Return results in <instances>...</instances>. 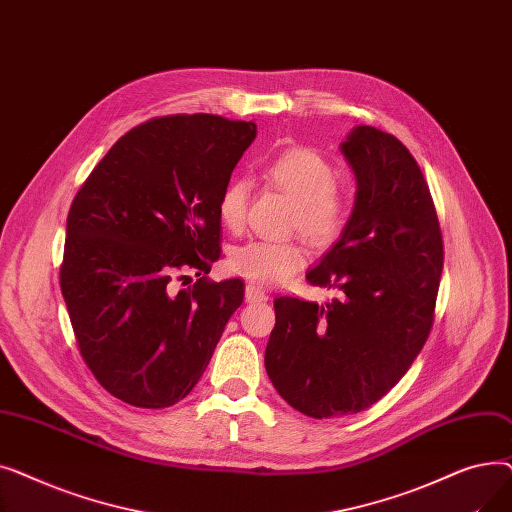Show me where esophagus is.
Segmentation results:
<instances>
[{
  "label": "esophagus",
  "mask_w": 512,
  "mask_h": 512,
  "mask_svg": "<svg viewBox=\"0 0 512 512\" xmlns=\"http://www.w3.org/2000/svg\"><path fill=\"white\" fill-rule=\"evenodd\" d=\"M245 297H247V301H251V303H259V301H265V299H267V294H265V290H263L261 286L247 284V286H245Z\"/></svg>",
  "instance_id": "obj_1"
}]
</instances>
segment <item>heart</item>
Instances as JSON below:
<instances>
[{
    "label": "heart",
    "instance_id": "b5f03b06",
    "mask_svg": "<svg viewBox=\"0 0 512 512\" xmlns=\"http://www.w3.org/2000/svg\"><path fill=\"white\" fill-rule=\"evenodd\" d=\"M263 176L294 199L290 228L301 230L317 249L336 242L353 213V197L336 184V172L319 151L292 145L265 161ZM251 186L232 178L218 197V220L228 230H240L247 218ZM228 270L257 284H280L290 280L307 263V249L297 238H251L232 247Z\"/></svg>",
    "mask_w": 512,
    "mask_h": 512
}]
</instances>
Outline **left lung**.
I'll return each instance as SVG.
<instances>
[{"label": "left lung", "instance_id": "1", "mask_svg": "<svg viewBox=\"0 0 512 512\" xmlns=\"http://www.w3.org/2000/svg\"><path fill=\"white\" fill-rule=\"evenodd\" d=\"M342 153L357 176L355 209L307 274L340 297L276 299L265 348L278 394L313 419L361 413L398 384L432 332L444 265L436 205L409 149L357 126Z\"/></svg>", "mask_w": 512, "mask_h": 512}]
</instances>
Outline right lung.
<instances>
[{"instance_id":"right-lung-1","label":"right lung","mask_w":512,"mask_h":512,"mask_svg":"<svg viewBox=\"0 0 512 512\" xmlns=\"http://www.w3.org/2000/svg\"><path fill=\"white\" fill-rule=\"evenodd\" d=\"M255 134L253 122L213 114L151 118L72 201L60 288L78 351L132 407L164 409L191 392L245 299L242 280L205 274L222 255L220 191ZM188 271L202 278L178 289Z\"/></svg>"}]
</instances>
